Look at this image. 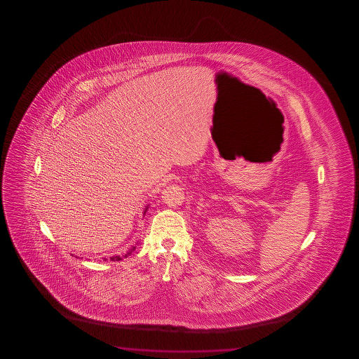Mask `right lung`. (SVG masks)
<instances>
[{
    "instance_id": "obj_1",
    "label": "right lung",
    "mask_w": 359,
    "mask_h": 359,
    "mask_svg": "<svg viewBox=\"0 0 359 359\" xmlns=\"http://www.w3.org/2000/svg\"><path fill=\"white\" fill-rule=\"evenodd\" d=\"M146 211H147V208H146V210H144V213H146ZM135 250V248H133V249H131V250L128 251V254H125V255H123V256H113V257H110V261H120V260H123V259H126V257H128V255H130V254H131V252H133V251ZM107 260V259H104V261Z\"/></svg>"
}]
</instances>
